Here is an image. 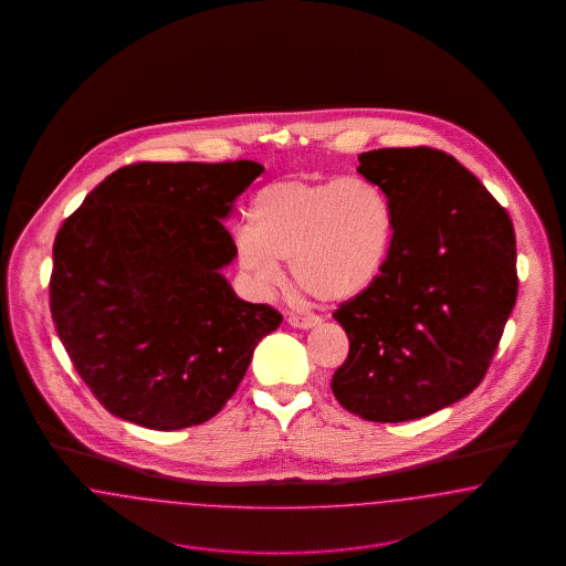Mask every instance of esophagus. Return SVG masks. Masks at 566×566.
Segmentation results:
<instances>
[{
	"mask_svg": "<svg viewBox=\"0 0 566 566\" xmlns=\"http://www.w3.org/2000/svg\"><path fill=\"white\" fill-rule=\"evenodd\" d=\"M289 324L293 326V328H303V331H307V328H316L321 321L318 318H307V316H289Z\"/></svg>",
	"mask_w": 566,
	"mask_h": 566,
	"instance_id": "obj_1",
	"label": "esophagus"
}]
</instances>
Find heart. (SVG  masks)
Returning a JSON list of instances; mask_svg holds the SVG:
<instances>
[{
	"label": "heart",
	"mask_w": 566,
	"mask_h": 566,
	"mask_svg": "<svg viewBox=\"0 0 566 566\" xmlns=\"http://www.w3.org/2000/svg\"><path fill=\"white\" fill-rule=\"evenodd\" d=\"M395 216L388 197L363 178H282L256 190L250 227L235 231L240 270L261 291L291 263L298 291L339 307L367 295L392 252Z\"/></svg>",
	"instance_id": "b5f03b06"
}]
</instances>
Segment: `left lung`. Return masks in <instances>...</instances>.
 Returning a JSON list of instances; mask_svg holds the SVG:
<instances>
[{
    "mask_svg": "<svg viewBox=\"0 0 566 566\" xmlns=\"http://www.w3.org/2000/svg\"><path fill=\"white\" fill-rule=\"evenodd\" d=\"M356 171L388 197L392 252L376 286L333 318L350 339L331 379L371 422L424 418L464 399L488 371L517 296L512 218L434 148H379Z\"/></svg>",
    "mask_w": 566,
    "mask_h": 566,
    "instance_id": "8db88e82",
    "label": "left lung"
}]
</instances>
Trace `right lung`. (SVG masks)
I'll return each mask as SVG.
<instances>
[{
  "mask_svg": "<svg viewBox=\"0 0 566 566\" xmlns=\"http://www.w3.org/2000/svg\"><path fill=\"white\" fill-rule=\"evenodd\" d=\"M263 171L254 161L120 167L59 229L54 326L116 418L155 431L214 418L282 323L222 275L235 259L222 220Z\"/></svg>",
  "mask_w": 566,
  "mask_h": 566,
  "instance_id": "right-lung-1",
  "label": "right lung"
}]
</instances>
